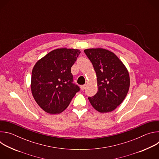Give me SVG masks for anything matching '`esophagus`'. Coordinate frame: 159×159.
I'll return each mask as SVG.
<instances>
[{
	"mask_svg": "<svg viewBox=\"0 0 159 159\" xmlns=\"http://www.w3.org/2000/svg\"><path fill=\"white\" fill-rule=\"evenodd\" d=\"M85 88V85H80V89L82 90H84Z\"/></svg>",
	"mask_w": 159,
	"mask_h": 159,
	"instance_id": "esophagus-1",
	"label": "esophagus"
}]
</instances>
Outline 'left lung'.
I'll return each mask as SVG.
<instances>
[{"instance_id": "left-lung-1", "label": "left lung", "mask_w": 159, "mask_h": 159, "mask_svg": "<svg viewBox=\"0 0 159 159\" xmlns=\"http://www.w3.org/2000/svg\"><path fill=\"white\" fill-rule=\"evenodd\" d=\"M95 70L98 90L88 98L93 107L101 113L114 111L125 99L129 88L128 71L112 52L98 48L84 50Z\"/></svg>"}]
</instances>
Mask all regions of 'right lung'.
Here are the masks:
<instances>
[{
	"label": "right lung",
	"mask_w": 159,
	"mask_h": 159,
	"mask_svg": "<svg viewBox=\"0 0 159 159\" xmlns=\"http://www.w3.org/2000/svg\"><path fill=\"white\" fill-rule=\"evenodd\" d=\"M78 49L57 48L39 59L31 75L32 95L38 106L52 115L63 112L79 91L72 83L71 67L79 57Z\"/></svg>",
	"instance_id": "obj_1"
}]
</instances>
